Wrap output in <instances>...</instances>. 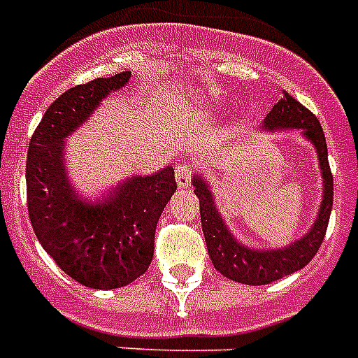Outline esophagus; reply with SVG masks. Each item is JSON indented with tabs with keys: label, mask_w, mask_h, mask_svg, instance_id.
I'll return each mask as SVG.
<instances>
[{
	"label": "esophagus",
	"mask_w": 358,
	"mask_h": 358,
	"mask_svg": "<svg viewBox=\"0 0 358 358\" xmlns=\"http://www.w3.org/2000/svg\"><path fill=\"white\" fill-rule=\"evenodd\" d=\"M174 178H176V184L180 189H187L191 184V169L189 165L178 164L174 167Z\"/></svg>",
	"instance_id": "1"
}]
</instances>
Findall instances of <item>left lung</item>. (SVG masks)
Returning a JSON list of instances; mask_svg holds the SVG:
<instances>
[{
    "mask_svg": "<svg viewBox=\"0 0 358 358\" xmlns=\"http://www.w3.org/2000/svg\"><path fill=\"white\" fill-rule=\"evenodd\" d=\"M262 129L264 131L299 129L302 136L315 147L320 173H322V202L311 229L302 238L291 242L286 248H251L242 244L231 233L216 207L215 194L207 178L200 173H194L193 187L194 194L200 200L202 231L213 266L216 267V271H220L231 280L248 286H264L269 282L280 280L284 276L300 271L302 267L308 266L322 244L333 206V174L327 162L326 136L317 116L293 96L284 92L271 113L264 118Z\"/></svg>",
    "mask_w": 358,
    "mask_h": 358,
    "instance_id": "left-lung-1",
    "label": "left lung"
}]
</instances>
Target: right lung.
<instances>
[{"mask_svg": "<svg viewBox=\"0 0 358 358\" xmlns=\"http://www.w3.org/2000/svg\"><path fill=\"white\" fill-rule=\"evenodd\" d=\"M131 72L96 78L63 92L45 110L29 143L27 206L32 229L54 262L92 289H116L151 266L155 231L176 191L171 165L145 176H129L101 202H89L71 184L65 138L91 118Z\"/></svg>", "mask_w": 358, "mask_h": 358, "instance_id": "right-lung-1", "label": "right lung"}]
</instances>
